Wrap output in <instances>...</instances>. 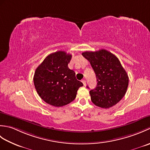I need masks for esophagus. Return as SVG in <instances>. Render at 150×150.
<instances>
[{
	"mask_svg": "<svg viewBox=\"0 0 150 150\" xmlns=\"http://www.w3.org/2000/svg\"><path fill=\"white\" fill-rule=\"evenodd\" d=\"M82 83H83L84 86H86V82L85 79H82Z\"/></svg>",
	"mask_w": 150,
	"mask_h": 150,
	"instance_id": "1",
	"label": "esophagus"
}]
</instances>
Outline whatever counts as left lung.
<instances>
[{"instance_id":"1","label":"left lung","mask_w":150,"mask_h":150,"mask_svg":"<svg viewBox=\"0 0 150 150\" xmlns=\"http://www.w3.org/2000/svg\"><path fill=\"white\" fill-rule=\"evenodd\" d=\"M82 55L90 62L97 77V87L90 91L92 103L105 109L113 106L125 95L129 82L119 60L106 50L85 52Z\"/></svg>"}]
</instances>
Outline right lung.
Returning a JSON list of instances; mask_svg holds the SVG:
<instances>
[{
  "instance_id": "add662e5",
  "label": "right lung",
  "mask_w": 150,
  "mask_h": 150,
  "mask_svg": "<svg viewBox=\"0 0 150 150\" xmlns=\"http://www.w3.org/2000/svg\"><path fill=\"white\" fill-rule=\"evenodd\" d=\"M71 54L59 51L50 54L37 67L33 82L37 93L46 103L61 107L71 103L83 84L68 68Z\"/></svg>"
}]
</instances>
